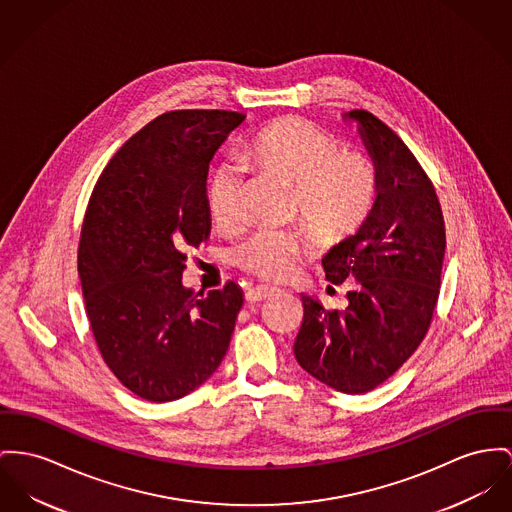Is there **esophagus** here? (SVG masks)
Wrapping results in <instances>:
<instances>
[{"mask_svg": "<svg viewBox=\"0 0 512 512\" xmlns=\"http://www.w3.org/2000/svg\"><path fill=\"white\" fill-rule=\"evenodd\" d=\"M279 289L277 287H270V285H258V287H252L246 291V301L248 303H262L266 299H270L272 295H275Z\"/></svg>", "mask_w": 512, "mask_h": 512, "instance_id": "esophagus-1", "label": "esophagus"}]
</instances>
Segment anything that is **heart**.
<instances>
[{"mask_svg": "<svg viewBox=\"0 0 512 512\" xmlns=\"http://www.w3.org/2000/svg\"><path fill=\"white\" fill-rule=\"evenodd\" d=\"M244 161L295 188V209L322 244L353 237L375 207L373 161L357 151H341L338 137L303 118L273 120L250 139ZM242 188V172L235 165L219 167L209 180V215L227 233L239 231L246 221ZM307 250V242L295 233L262 229L242 240L233 258L246 272L283 279Z\"/></svg>", "mask_w": 512, "mask_h": 512, "instance_id": "obj_1", "label": "heart"}]
</instances>
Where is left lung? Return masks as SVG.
I'll use <instances>...</instances> for the list:
<instances>
[{
	"label": "left lung",
	"mask_w": 512,
	"mask_h": 512,
	"mask_svg": "<svg viewBox=\"0 0 512 512\" xmlns=\"http://www.w3.org/2000/svg\"><path fill=\"white\" fill-rule=\"evenodd\" d=\"M343 118L357 122L378 194L361 229L322 258L332 285L349 283V305L326 310L301 295L305 316L293 349L308 375L343 394H363L394 375L425 338L446 237L437 192L406 143L367 110Z\"/></svg>",
	"instance_id": "obj_1"
}]
</instances>
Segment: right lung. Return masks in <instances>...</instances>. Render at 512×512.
Returning a JSON list of instances; mask_svg holds the SVG:
<instances>
[{
    "mask_svg": "<svg viewBox=\"0 0 512 512\" xmlns=\"http://www.w3.org/2000/svg\"><path fill=\"white\" fill-rule=\"evenodd\" d=\"M246 116L167 112L130 137L85 211L77 272L104 363L136 396L178 400L221 365L242 289L182 285L186 250L209 237L207 171Z\"/></svg>",
    "mask_w": 512,
    "mask_h": 512,
    "instance_id": "obj_1",
    "label": "right lung"
}]
</instances>
